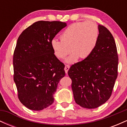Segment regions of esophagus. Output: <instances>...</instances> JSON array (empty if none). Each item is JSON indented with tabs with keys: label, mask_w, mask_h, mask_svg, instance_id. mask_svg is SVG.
<instances>
[{
	"label": "esophagus",
	"mask_w": 127,
	"mask_h": 127,
	"mask_svg": "<svg viewBox=\"0 0 127 127\" xmlns=\"http://www.w3.org/2000/svg\"><path fill=\"white\" fill-rule=\"evenodd\" d=\"M69 68H70V65H65L64 70H65V73H66V74H67L68 70H69Z\"/></svg>",
	"instance_id": "obj_1"
}]
</instances>
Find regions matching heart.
<instances>
[{"mask_svg": "<svg viewBox=\"0 0 127 127\" xmlns=\"http://www.w3.org/2000/svg\"><path fill=\"white\" fill-rule=\"evenodd\" d=\"M98 34V27L94 22H78L71 24L63 32L61 41L53 39L51 44L58 59H64L73 51L65 62L73 64L79 57L86 59L92 54L97 45Z\"/></svg>", "mask_w": 127, "mask_h": 127, "instance_id": "heart-1", "label": "heart"}]
</instances>
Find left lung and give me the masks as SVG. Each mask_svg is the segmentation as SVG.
<instances>
[{"label":"left lung","instance_id":"8db88e82","mask_svg":"<svg viewBox=\"0 0 127 127\" xmlns=\"http://www.w3.org/2000/svg\"><path fill=\"white\" fill-rule=\"evenodd\" d=\"M98 41L92 54L68 71L75 102L87 109L97 108L109 100L118 76V56L114 38L103 26L98 24Z\"/></svg>","mask_w":127,"mask_h":127}]
</instances>
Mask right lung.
<instances>
[{
    "mask_svg": "<svg viewBox=\"0 0 127 127\" xmlns=\"http://www.w3.org/2000/svg\"><path fill=\"white\" fill-rule=\"evenodd\" d=\"M67 26L61 21H39L22 32L13 57L18 98L26 107L41 110L53 103L64 65L54 55L51 40Z\"/></svg>",
    "mask_w": 127,
    "mask_h": 127,
    "instance_id": "obj_1",
    "label": "right lung"
}]
</instances>
